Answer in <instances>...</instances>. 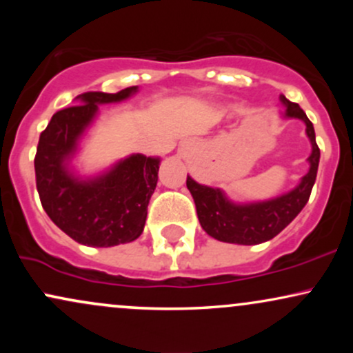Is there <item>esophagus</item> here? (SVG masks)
<instances>
[{
	"label": "esophagus",
	"instance_id": "34e87169",
	"mask_svg": "<svg viewBox=\"0 0 353 353\" xmlns=\"http://www.w3.org/2000/svg\"><path fill=\"white\" fill-rule=\"evenodd\" d=\"M188 149H189V145H188V144L182 145V151H188Z\"/></svg>",
	"mask_w": 353,
	"mask_h": 353
}]
</instances>
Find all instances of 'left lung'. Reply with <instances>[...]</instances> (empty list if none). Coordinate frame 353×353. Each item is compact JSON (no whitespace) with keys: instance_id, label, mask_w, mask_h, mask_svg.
Segmentation results:
<instances>
[{"instance_id":"left-lung-1","label":"left lung","mask_w":353,"mask_h":353,"mask_svg":"<svg viewBox=\"0 0 353 353\" xmlns=\"http://www.w3.org/2000/svg\"><path fill=\"white\" fill-rule=\"evenodd\" d=\"M281 108L283 119H301L305 124V134L312 145L310 156L307 157L309 172L289 192H283L272 199L255 202H236L229 199L222 189L199 184L188 176L185 184L196 202L201 228L210 237L239 245L262 244L282 232L305 208L317 177L320 149L315 143L314 124L302 108L285 96H281Z\"/></svg>"}]
</instances>
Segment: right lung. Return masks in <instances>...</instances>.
Segmentation results:
<instances>
[{"mask_svg": "<svg viewBox=\"0 0 353 353\" xmlns=\"http://www.w3.org/2000/svg\"><path fill=\"white\" fill-rule=\"evenodd\" d=\"M137 91L139 88L131 86L114 94H79L74 99L78 106L56 112L39 136L34 171L43 209L79 244H128L144 230L161 157L131 154L92 176H81L72 165L99 106L123 103Z\"/></svg>", "mask_w": 353, "mask_h": 353, "instance_id": "add662e5", "label": "right lung"}]
</instances>
